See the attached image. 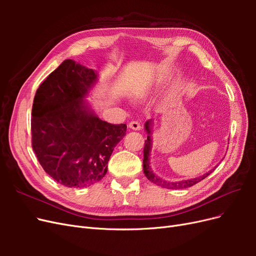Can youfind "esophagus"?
I'll return each mask as SVG.
<instances>
[{
  "label": "esophagus",
  "mask_w": 256,
  "mask_h": 256,
  "mask_svg": "<svg viewBox=\"0 0 256 256\" xmlns=\"http://www.w3.org/2000/svg\"><path fill=\"white\" fill-rule=\"evenodd\" d=\"M129 128L132 129V130H140L141 129V125L140 122H138V120H132L129 122Z\"/></svg>",
  "instance_id": "1"
}]
</instances>
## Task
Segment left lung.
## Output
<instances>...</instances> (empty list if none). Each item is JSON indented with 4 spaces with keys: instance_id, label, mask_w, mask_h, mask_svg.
Here are the masks:
<instances>
[{
    "instance_id": "1",
    "label": "left lung",
    "mask_w": 256,
    "mask_h": 256,
    "mask_svg": "<svg viewBox=\"0 0 256 256\" xmlns=\"http://www.w3.org/2000/svg\"><path fill=\"white\" fill-rule=\"evenodd\" d=\"M150 126H152V120H147L145 122V130H146V132L148 134V136H147V140L145 141L144 150H143V154H144L143 170H144L145 176L147 177V180H148L150 182H152V184H157V186H160V187H162V188H166V189H175V190L176 189H186V188L192 187V186H194L196 184L200 182V180H203L204 178H206L208 175H210L214 172V170L216 168L210 170V171H208L207 173H205L202 176L191 178V180H180V182H168V180H162V178H160L159 176H157L152 171L150 166V152L152 150V136H150L152 128H150Z\"/></svg>"
}]
</instances>
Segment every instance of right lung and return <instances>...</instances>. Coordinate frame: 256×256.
<instances>
[{"instance_id":"add662e5","label":"right lung","mask_w":256,"mask_h":256,"mask_svg":"<svg viewBox=\"0 0 256 256\" xmlns=\"http://www.w3.org/2000/svg\"><path fill=\"white\" fill-rule=\"evenodd\" d=\"M97 81L96 72L65 60L36 90L32 108V147L40 166L68 188L102 180L126 124L106 122L83 98Z\"/></svg>"}]
</instances>
